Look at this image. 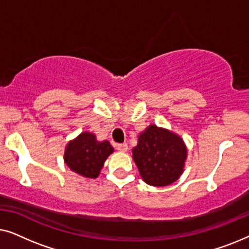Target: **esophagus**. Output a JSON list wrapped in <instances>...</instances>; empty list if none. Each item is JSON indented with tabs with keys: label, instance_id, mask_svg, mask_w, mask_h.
<instances>
[{
	"label": "esophagus",
	"instance_id": "34e87169",
	"mask_svg": "<svg viewBox=\"0 0 249 249\" xmlns=\"http://www.w3.org/2000/svg\"><path fill=\"white\" fill-rule=\"evenodd\" d=\"M115 147H117L118 151H120V152H127L128 151V145L127 144H117V145H115Z\"/></svg>",
	"mask_w": 249,
	"mask_h": 249
}]
</instances>
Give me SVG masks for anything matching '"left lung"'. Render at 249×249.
Segmentation results:
<instances>
[{"instance_id":"1","label":"left lung","mask_w":249,"mask_h":249,"mask_svg":"<svg viewBox=\"0 0 249 249\" xmlns=\"http://www.w3.org/2000/svg\"><path fill=\"white\" fill-rule=\"evenodd\" d=\"M132 159L146 183L171 185L181 176L187 159L185 142L175 132L151 124L139 135Z\"/></svg>"}]
</instances>
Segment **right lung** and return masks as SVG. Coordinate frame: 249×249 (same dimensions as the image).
Segmentation results:
<instances>
[{
	"instance_id": "right-lung-1",
	"label": "right lung",
	"mask_w": 249,
	"mask_h": 249,
	"mask_svg": "<svg viewBox=\"0 0 249 249\" xmlns=\"http://www.w3.org/2000/svg\"><path fill=\"white\" fill-rule=\"evenodd\" d=\"M113 151L107 141L97 142L96 136L85 131L68 142L64 152V162L71 171L85 178L95 179L100 175L105 160Z\"/></svg>"
}]
</instances>
